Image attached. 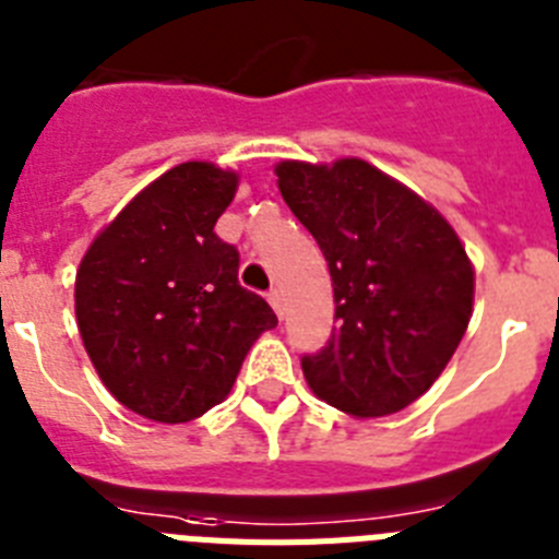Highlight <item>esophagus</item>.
Wrapping results in <instances>:
<instances>
[{
  "label": "esophagus",
  "instance_id": "esophagus-1",
  "mask_svg": "<svg viewBox=\"0 0 559 559\" xmlns=\"http://www.w3.org/2000/svg\"><path fill=\"white\" fill-rule=\"evenodd\" d=\"M266 300H270V307L275 309V314H278V318H284V293H281V289H270Z\"/></svg>",
  "mask_w": 559,
  "mask_h": 559
}]
</instances>
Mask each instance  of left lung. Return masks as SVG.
<instances>
[{
    "label": "left lung",
    "instance_id": "1",
    "mask_svg": "<svg viewBox=\"0 0 559 559\" xmlns=\"http://www.w3.org/2000/svg\"><path fill=\"white\" fill-rule=\"evenodd\" d=\"M275 174L334 286L337 326L300 357L309 388L360 419L396 414L433 385L467 332V252L433 207L362 159H293Z\"/></svg>",
    "mask_w": 559,
    "mask_h": 559
}]
</instances>
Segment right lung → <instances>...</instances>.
Instances as JSON below:
<instances>
[{"instance_id":"add662e5","label":"right lung","mask_w":559,"mask_h":559,"mask_svg":"<svg viewBox=\"0 0 559 559\" xmlns=\"http://www.w3.org/2000/svg\"><path fill=\"white\" fill-rule=\"evenodd\" d=\"M239 177L182 163L92 241L75 314L109 394L145 419L191 421L230 394L250 346L278 318L239 284V250L213 230Z\"/></svg>"}]
</instances>
